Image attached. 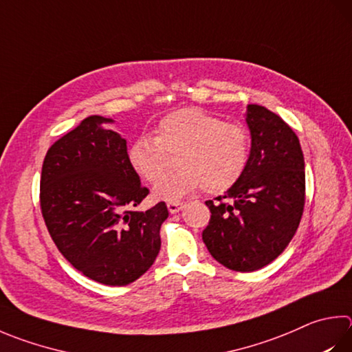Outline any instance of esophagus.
<instances>
[{
	"label": "esophagus",
	"instance_id": "34e87169",
	"mask_svg": "<svg viewBox=\"0 0 352 352\" xmlns=\"http://www.w3.org/2000/svg\"><path fill=\"white\" fill-rule=\"evenodd\" d=\"M184 208V204L182 201H169L168 203V210L170 214H177Z\"/></svg>",
	"mask_w": 352,
	"mask_h": 352
}]
</instances>
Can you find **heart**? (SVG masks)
<instances>
[{
  "label": "heart",
  "instance_id": "b5f03b06",
  "mask_svg": "<svg viewBox=\"0 0 352 352\" xmlns=\"http://www.w3.org/2000/svg\"><path fill=\"white\" fill-rule=\"evenodd\" d=\"M155 137L140 135L127 148V162L146 182H155L167 162L166 151H179V168L155 183L154 195L174 201L203 184L208 194L232 188L249 158V133L241 124L200 107H184L158 121Z\"/></svg>",
  "mask_w": 352,
  "mask_h": 352
}]
</instances>
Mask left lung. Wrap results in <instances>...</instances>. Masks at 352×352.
<instances>
[{"mask_svg": "<svg viewBox=\"0 0 352 352\" xmlns=\"http://www.w3.org/2000/svg\"><path fill=\"white\" fill-rule=\"evenodd\" d=\"M251 151L239 182L217 201L203 241L210 255L239 272L270 265L289 245L305 206V160L298 137L263 106L248 104Z\"/></svg>", "mask_w": 352, "mask_h": 352, "instance_id": "1", "label": "left lung"}]
</instances>
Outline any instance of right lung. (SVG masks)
<instances>
[{
  "label": "right lung",
  "mask_w": 352,
  "mask_h": 352,
  "mask_svg": "<svg viewBox=\"0 0 352 352\" xmlns=\"http://www.w3.org/2000/svg\"><path fill=\"white\" fill-rule=\"evenodd\" d=\"M91 115L47 151L40 201L58 251L82 276L109 286L135 282L154 265L168 219L163 201L132 210L149 194L127 162L126 140Z\"/></svg>",
  "instance_id": "add662e5"
}]
</instances>
